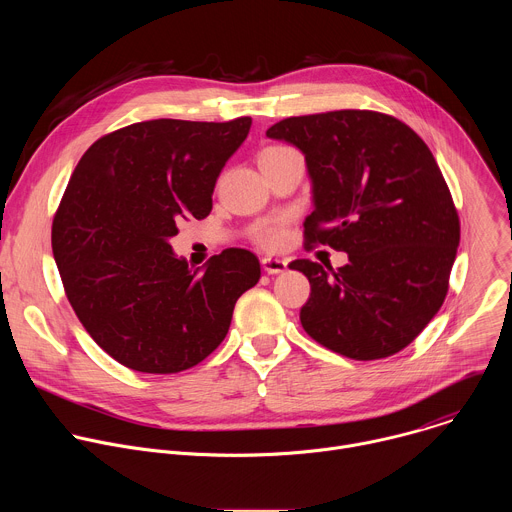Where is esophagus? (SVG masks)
Wrapping results in <instances>:
<instances>
[{
    "instance_id": "esophagus-1",
    "label": "esophagus",
    "mask_w": 512,
    "mask_h": 512,
    "mask_svg": "<svg viewBox=\"0 0 512 512\" xmlns=\"http://www.w3.org/2000/svg\"><path fill=\"white\" fill-rule=\"evenodd\" d=\"M261 265H263V271L269 273V275H277V273H283L287 269V261L277 259V257H263Z\"/></svg>"
}]
</instances>
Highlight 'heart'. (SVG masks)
I'll return each mask as SVG.
<instances>
[{
    "label": "heart",
    "instance_id": "heart-1",
    "mask_svg": "<svg viewBox=\"0 0 512 512\" xmlns=\"http://www.w3.org/2000/svg\"><path fill=\"white\" fill-rule=\"evenodd\" d=\"M291 148H285V145H267L259 152V166H265L267 162L277 160L279 156L287 154ZM287 216L285 214H277V216H267L261 218V221L253 223L247 231L249 239L267 251H275L285 243L287 237Z\"/></svg>",
    "mask_w": 512,
    "mask_h": 512
}]
</instances>
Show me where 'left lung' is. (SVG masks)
Instances as JSON below:
<instances>
[{
	"label": "left lung",
	"mask_w": 512,
	"mask_h": 512,
	"mask_svg": "<svg viewBox=\"0 0 512 512\" xmlns=\"http://www.w3.org/2000/svg\"><path fill=\"white\" fill-rule=\"evenodd\" d=\"M267 135L306 156L316 208L304 247L348 253L332 273L310 259L289 263L310 279L304 330L354 360L403 350L442 308L460 245L454 198L425 141L369 109L287 117Z\"/></svg>",
	"instance_id": "8db88e82"
}]
</instances>
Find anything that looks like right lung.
Here are the masks:
<instances>
[{
    "instance_id": "obj_1",
    "label": "right lung",
    "mask_w": 512,
    "mask_h": 512,
    "mask_svg": "<svg viewBox=\"0 0 512 512\" xmlns=\"http://www.w3.org/2000/svg\"><path fill=\"white\" fill-rule=\"evenodd\" d=\"M249 129L251 117L139 121L99 137L72 172L52 253L72 310L123 367L152 375L196 367L259 281L247 249H225L198 273L168 243L182 221L208 216L216 178Z\"/></svg>"
}]
</instances>
